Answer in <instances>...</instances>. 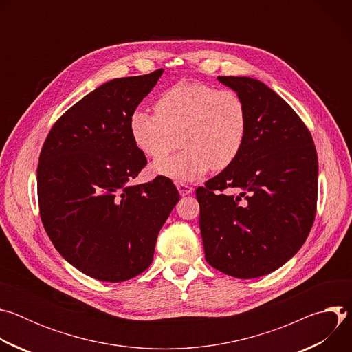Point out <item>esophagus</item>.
Masks as SVG:
<instances>
[{
  "mask_svg": "<svg viewBox=\"0 0 352 352\" xmlns=\"http://www.w3.org/2000/svg\"><path fill=\"white\" fill-rule=\"evenodd\" d=\"M177 189H178L181 196H186V195H189L193 190L192 186H189L188 184H184V182H178L177 184Z\"/></svg>",
  "mask_w": 352,
  "mask_h": 352,
  "instance_id": "obj_1",
  "label": "esophagus"
}]
</instances>
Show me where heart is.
<instances>
[{
	"instance_id": "b5f03b06",
	"label": "heart",
	"mask_w": 352,
	"mask_h": 352,
	"mask_svg": "<svg viewBox=\"0 0 352 352\" xmlns=\"http://www.w3.org/2000/svg\"><path fill=\"white\" fill-rule=\"evenodd\" d=\"M246 129L242 97L205 82H179L159 96L156 113L136 109L129 117L131 136L147 157H164L181 139V152L157 160L152 170L182 182L200 178L210 167L223 170L232 164Z\"/></svg>"
}]
</instances>
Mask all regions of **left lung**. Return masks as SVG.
<instances>
[{
	"label": "left lung",
	"mask_w": 352,
	"mask_h": 352,
	"mask_svg": "<svg viewBox=\"0 0 352 352\" xmlns=\"http://www.w3.org/2000/svg\"><path fill=\"white\" fill-rule=\"evenodd\" d=\"M243 100L241 153L196 189L205 256L236 277L269 274L307 241L318 202V155L304 121L276 91L248 76H219ZM239 187L238 196L223 190Z\"/></svg>",
	"instance_id": "obj_1"
}]
</instances>
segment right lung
<instances>
[{
	"label": "right lung",
	"mask_w": 352,
	"mask_h": 352,
	"mask_svg": "<svg viewBox=\"0 0 352 352\" xmlns=\"http://www.w3.org/2000/svg\"><path fill=\"white\" fill-rule=\"evenodd\" d=\"M162 74L98 86L58 118L41 147L44 230L65 261L100 281H125L150 266L159 231L179 199L166 177L126 185L147 164L129 117Z\"/></svg>",
	"instance_id": "add662e5"
}]
</instances>
